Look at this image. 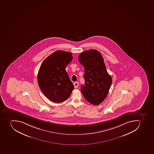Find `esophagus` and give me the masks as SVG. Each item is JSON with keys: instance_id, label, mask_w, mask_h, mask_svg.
Here are the masks:
<instances>
[{"instance_id": "1", "label": "esophagus", "mask_w": 154, "mask_h": 154, "mask_svg": "<svg viewBox=\"0 0 154 154\" xmlns=\"http://www.w3.org/2000/svg\"><path fill=\"white\" fill-rule=\"evenodd\" d=\"M74 87H75V88H77L79 86V83L78 82H75L74 83Z\"/></svg>"}]
</instances>
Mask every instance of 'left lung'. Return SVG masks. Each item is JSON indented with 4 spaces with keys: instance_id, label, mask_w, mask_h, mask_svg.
<instances>
[{
    "instance_id": "8db88e82",
    "label": "left lung",
    "mask_w": 154,
    "mask_h": 154,
    "mask_svg": "<svg viewBox=\"0 0 154 154\" xmlns=\"http://www.w3.org/2000/svg\"><path fill=\"white\" fill-rule=\"evenodd\" d=\"M79 62L84 68L85 85L81 92L87 101L98 105L106 98L112 83L108 73L103 58L96 50L86 51L80 54Z\"/></svg>"
}]
</instances>
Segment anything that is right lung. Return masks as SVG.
Instances as JSON below:
<instances>
[{"label": "right lung", "instance_id": "right-lung-1", "mask_svg": "<svg viewBox=\"0 0 154 154\" xmlns=\"http://www.w3.org/2000/svg\"><path fill=\"white\" fill-rule=\"evenodd\" d=\"M72 54L58 50L50 54L42 63L38 75L39 87L43 93L53 102L66 100L74 86L65 68L71 62Z\"/></svg>", "mask_w": 154, "mask_h": 154}]
</instances>
